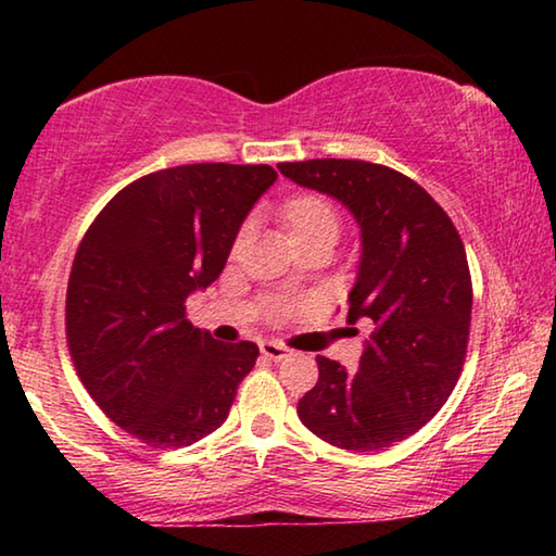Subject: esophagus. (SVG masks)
<instances>
[{"label":"esophagus","instance_id":"34e87169","mask_svg":"<svg viewBox=\"0 0 556 556\" xmlns=\"http://www.w3.org/2000/svg\"><path fill=\"white\" fill-rule=\"evenodd\" d=\"M261 354L268 356V359H273V362H280V359H286V356H291V349H288L286 344H278V341H263Z\"/></svg>","mask_w":556,"mask_h":556}]
</instances>
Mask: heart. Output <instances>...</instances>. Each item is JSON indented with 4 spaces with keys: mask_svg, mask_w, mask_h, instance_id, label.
Returning a JSON list of instances; mask_svg holds the SVG:
<instances>
[{
    "mask_svg": "<svg viewBox=\"0 0 556 556\" xmlns=\"http://www.w3.org/2000/svg\"><path fill=\"white\" fill-rule=\"evenodd\" d=\"M280 219H283L288 238H291L293 245L306 240L337 242L339 238V212L321 194L291 197L280 207Z\"/></svg>",
    "mask_w": 556,
    "mask_h": 556,
    "instance_id": "heart-1",
    "label": "heart"
}]
</instances>
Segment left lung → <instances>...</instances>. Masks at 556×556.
Here are the masks:
<instances>
[{"mask_svg":"<svg viewBox=\"0 0 556 556\" xmlns=\"http://www.w3.org/2000/svg\"><path fill=\"white\" fill-rule=\"evenodd\" d=\"M278 169L354 215L362 261L346 321L375 324L356 371L318 356L299 417L344 451H384L432 420L458 382L473 308L466 248L445 210L390 166L308 159Z\"/></svg>","mask_w":556,"mask_h":556,"instance_id":"1","label":"left lung"}]
</instances>
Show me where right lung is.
Instances as JSON below:
<instances>
[{
  "label": "right lung",
  "mask_w": 556,
  "mask_h": 556,
  "mask_svg": "<svg viewBox=\"0 0 556 556\" xmlns=\"http://www.w3.org/2000/svg\"><path fill=\"white\" fill-rule=\"evenodd\" d=\"M268 164H185L121 189L88 227L65 299L67 346L96 405L151 447H185L227 420L255 367L253 341L223 344L187 318L223 273Z\"/></svg>",
  "instance_id": "obj_1"
}]
</instances>
